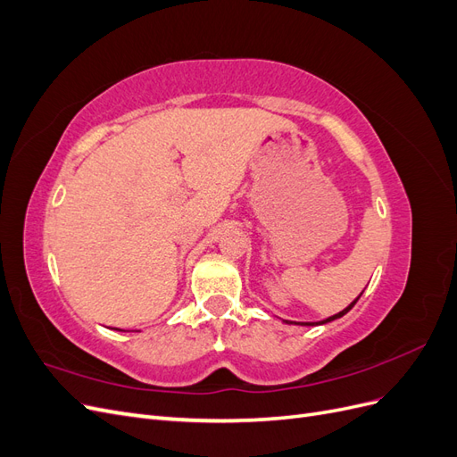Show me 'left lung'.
Here are the masks:
<instances>
[{
	"mask_svg": "<svg viewBox=\"0 0 457 457\" xmlns=\"http://www.w3.org/2000/svg\"><path fill=\"white\" fill-rule=\"evenodd\" d=\"M362 295V294H361ZM361 295H358L353 303H351V305L349 307H345L341 312H337V314H334V316H328L326 318V320H320V322H299V326H320V324H328V322H331V320H337V318H341V316H345V314H347L353 307H354V303L358 301V299H361ZM286 324H297V322H289V320H284Z\"/></svg>",
	"mask_w": 457,
	"mask_h": 457,
	"instance_id": "8db88e82",
	"label": "left lung"
}]
</instances>
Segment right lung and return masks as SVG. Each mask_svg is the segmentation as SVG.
Segmentation results:
<instances>
[{
	"instance_id": "add662e5",
	"label": "right lung",
	"mask_w": 457,
	"mask_h": 457,
	"mask_svg": "<svg viewBox=\"0 0 457 457\" xmlns=\"http://www.w3.org/2000/svg\"><path fill=\"white\" fill-rule=\"evenodd\" d=\"M116 329H118V328H116ZM120 331H121V329H120Z\"/></svg>"
}]
</instances>
